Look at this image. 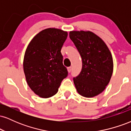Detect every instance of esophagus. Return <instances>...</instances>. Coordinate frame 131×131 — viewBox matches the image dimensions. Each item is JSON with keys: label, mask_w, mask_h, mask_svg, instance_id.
Segmentation results:
<instances>
[{"label": "esophagus", "mask_w": 131, "mask_h": 131, "mask_svg": "<svg viewBox=\"0 0 131 131\" xmlns=\"http://www.w3.org/2000/svg\"><path fill=\"white\" fill-rule=\"evenodd\" d=\"M68 72H69V73H70V72L71 71V70H72V68L71 67H68Z\"/></svg>", "instance_id": "esophagus-1"}]
</instances>
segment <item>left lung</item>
Listing matches in <instances>:
<instances>
[{
    "label": "left lung",
    "instance_id": "8db88e82",
    "mask_svg": "<svg viewBox=\"0 0 131 131\" xmlns=\"http://www.w3.org/2000/svg\"><path fill=\"white\" fill-rule=\"evenodd\" d=\"M70 38L80 54L82 67L73 78L78 92L83 97H94L108 84L113 70L112 55L103 40L91 31H71Z\"/></svg>",
    "mask_w": 131,
    "mask_h": 131
}]
</instances>
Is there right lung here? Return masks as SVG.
<instances>
[{
	"label": "right lung",
	"mask_w": 131,
	"mask_h": 131,
	"mask_svg": "<svg viewBox=\"0 0 131 131\" xmlns=\"http://www.w3.org/2000/svg\"><path fill=\"white\" fill-rule=\"evenodd\" d=\"M68 33L47 28L31 40L25 53L23 69L31 89L42 98L55 95L68 71L63 64L61 49Z\"/></svg>",
	"instance_id": "right-lung-1"
}]
</instances>
